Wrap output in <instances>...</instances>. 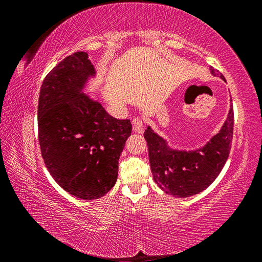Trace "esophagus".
Listing matches in <instances>:
<instances>
[{
	"label": "esophagus",
	"mask_w": 262,
	"mask_h": 262,
	"mask_svg": "<svg viewBox=\"0 0 262 262\" xmlns=\"http://www.w3.org/2000/svg\"><path fill=\"white\" fill-rule=\"evenodd\" d=\"M132 125H133V130H134L135 133L143 132V121H142L141 118L136 117V118L133 119Z\"/></svg>",
	"instance_id": "34e87169"
}]
</instances>
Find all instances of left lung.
<instances>
[{"label": "left lung", "mask_w": 262, "mask_h": 262, "mask_svg": "<svg viewBox=\"0 0 262 262\" xmlns=\"http://www.w3.org/2000/svg\"><path fill=\"white\" fill-rule=\"evenodd\" d=\"M212 75L224 78L219 70ZM233 136V106H230L227 121L210 142L193 152L177 151L166 147V142L150 129L144 132L149 150V162L154 180L164 192L177 198L198 194L211 185L229 157Z\"/></svg>", "instance_id": "1"}]
</instances>
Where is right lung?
Returning a JSON list of instances; mask_svg holds the SVG:
<instances>
[{"label": "right lung", "instance_id": "1", "mask_svg": "<svg viewBox=\"0 0 262 262\" xmlns=\"http://www.w3.org/2000/svg\"><path fill=\"white\" fill-rule=\"evenodd\" d=\"M95 68L88 53L59 62L42 82L38 137L51 176L66 192L84 200L101 198L118 178V162L132 134L129 119L119 120L98 101L79 94Z\"/></svg>", "mask_w": 262, "mask_h": 262}]
</instances>
